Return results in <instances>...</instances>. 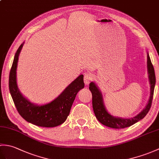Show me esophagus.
<instances>
[{
	"instance_id": "1",
	"label": "esophagus",
	"mask_w": 159,
	"mask_h": 159,
	"mask_svg": "<svg viewBox=\"0 0 159 159\" xmlns=\"http://www.w3.org/2000/svg\"><path fill=\"white\" fill-rule=\"evenodd\" d=\"M92 80V76L90 74H85L84 76V82H85V85H89L91 80Z\"/></svg>"
}]
</instances>
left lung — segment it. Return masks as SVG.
<instances>
[{
    "label": "left lung",
    "instance_id": "obj_1",
    "mask_svg": "<svg viewBox=\"0 0 159 159\" xmlns=\"http://www.w3.org/2000/svg\"><path fill=\"white\" fill-rule=\"evenodd\" d=\"M147 69L148 79L150 85V94L148 102L146 107L137 114V116L130 118H124L120 117H116L111 115L107 110L105 105H104V99L102 92L98 85L94 82H91L89 84V89L92 93V106L93 112L95 116L100 122L104 125V126L112 128H124L126 127H129L137 121L142 120L146 116L149 111L152 101L154 90L155 84H156V77H155V72L154 67L152 64L150 58L149 54L147 52Z\"/></svg>",
    "mask_w": 159,
    "mask_h": 159
}]
</instances>
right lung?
<instances>
[{"mask_svg": "<svg viewBox=\"0 0 159 159\" xmlns=\"http://www.w3.org/2000/svg\"><path fill=\"white\" fill-rule=\"evenodd\" d=\"M25 42L17 50L9 73V88L19 114L29 123L41 127H55L63 124L69 116L71 107L78 92L85 87L83 75L80 74L51 102L37 104L22 95L17 84L16 70L18 57Z\"/></svg>", "mask_w": 159, "mask_h": 159, "instance_id": "obj_1", "label": "right lung"}]
</instances>
